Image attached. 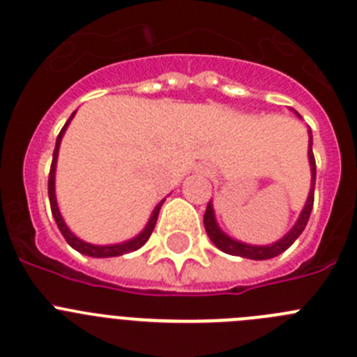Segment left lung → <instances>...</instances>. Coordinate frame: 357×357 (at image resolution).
Returning <instances> with one entry per match:
<instances>
[{"label":"left lung","mask_w":357,"mask_h":357,"mask_svg":"<svg viewBox=\"0 0 357 357\" xmlns=\"http://www.w3.org/2000/svg\"><path fill=\"white\" fill-rule=\"evenodd\" d=\"M309 164H311V189H309V197L305 200V206L302 209L301 216L296 220V223L293 225V229L289 230L284 238H280L279 241L272 243V245H264V247H257V245H247V243L236 241V239L229 238V236L223 232L216 223V218H214V209L213 204H207L206 214H204V225H206L207 236L211 238V241L216 245L218 248L225 254L230 255H239V257H247V259L254 261H264L277 257L279 254H282L284 250H288L291 247L295 239L302 234V230L307 225V220L311 216V211H313V202H314V181H317V164H314V155H313V135L309 130Z\"/></svg>","instance_id":"left-lung-1"}]
</instances>
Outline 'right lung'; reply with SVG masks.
<instances>
[{
	"mask_svg": "<svg viewBox=\"0 0 357 357\" xmlns=\"http://www.w3.org/2000/svg\"><path fill=\"white\" fill-rule=\"evenodd\" d=\"M73 116H75V112H73L71 118L66 121V125L62 127L61 134H59V137H56L55 150H53L52 168H50V176H48L50 206H52V214H53V218H55L56 227H59V230H61L62 236L66 238V241H68L69 245L75 248V250L80 252V254H84V255H91V257H116V255H123V254H128V252L137 250V248H141L144 243L148 241V238H150L151 232H153V229H155L157 216H159V211H160V207H162L164 200H160L159 204H157V207L153 209V213H151L150 220H148L146 227L141 230V234H137L135 238L128 239V241H125V243H116V245H91V243L82 241L80 238H77V236L73 234L71 230L68 229V225L64 223V220H62L61 211H59V206H56V197H55V168H56V157H59V146H61L62 135H64L66 128H68V125H69V121L73 119Z\"/></svg>",
	"mask_w": 357,
	"mask_h": 357,
	"instance_id": "right-lung-1",
	"label": "right lung"
}]
</instances>
